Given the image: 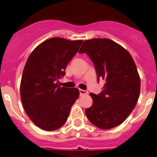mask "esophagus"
Instances as JSON below:
<instances>
[{
	"label": "esophagus",
	"instance_id": "34e87169",
	"mask_svg": "<svg viewBox=\"0 0 157 157\" xmlns=\"http://www.w3.org/2000/svg\"><path fill=\"white\" fill-rule=\"evenodd\" d=\"M79 93H80V95H86V94H88V91L82 90V89H79Z\"/></svg>",
	"mask_w": 157,
	"mask_h": 157
}]
</instances>
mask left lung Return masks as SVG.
Here are the masks:
<instances>
[{"label": "left lung", "instance_id": "left-lung-1", "mask_svg": "<svg viewBox=\"0 0 157 157\" xmlns=\"http://www.w3.org/2000/svg\"><path fill=\"white\" fill-rule=\"evenodd\" d=\"M78 52L89 55L98 79L105 81L101 93H90L93 102L86 109V116L100 129L119 126L132 113L140 96V78L132 56L108 38L86 40Z\"/></svg>", "mask_w": 157, "mask_h": 157}]
</instances>
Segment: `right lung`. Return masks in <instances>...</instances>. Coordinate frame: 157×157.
<instances>
[{"instance_id": "obj_1", "label": "right lung", "mask_w": 157, "mask_h": 157, "mask_svg": "<svg viewBox=\"0 0 157 157\" xmlns=\"http://www.w3.org/2000/svg\"><path fill=\"white\" fill-rule=\"evenodd\" d=\"M82 41L49 38L37 46L27 60L21 81V99L30 119L44 130L62 127L79 96L77 88L61 87L58 82Z\"/></svg>"}]
</instances>
